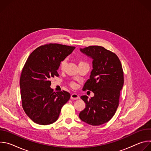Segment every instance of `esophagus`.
<instances>
[{
    "label": "esophagus",
    "mask_w": 151,
    "mask_h": 151,
    "mask_svg": "<svg viewBox=\"0 0 151 151\" xmlns=\"http://www.w3.org/2000/svg\"><path fill=\"white\" fill-rule=\"evenodd\" d=\"M71 99L72 100H78V99H79L80 97L79 96L78 94H76V93H73L71 94Z\"/></svg>",
    "instance_id": "1"
}]
</instances>
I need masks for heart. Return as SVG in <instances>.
<instances>
[{
  "instance_id": "1",
  "label": "heart",
  "mask_w": 151,
  "mask_h": 151,
  "mask_svg": "<svg viewBox=\"0 0 151 151\" xmlns=\"http://www.w3.org/2000/svg\"><path fill=\"white\" fill-rule=\"evenodd\" d=\"M86 64V63L83 61H82V60H79V65H81V64ZM66 64H67V60L66 59H64L63 60H62L60 63V68L61 70H64V69H65L66 68ZM70 86L72 88H75L76 87V85L75 82H72L70 83Z\"/></svg>"
}]
</instances>
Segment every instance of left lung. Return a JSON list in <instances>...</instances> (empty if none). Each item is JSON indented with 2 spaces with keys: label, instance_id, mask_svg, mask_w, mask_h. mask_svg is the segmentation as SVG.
<instances>
[{
  "label": "left lung",
  "instance_id": "1",
  "mask_svg": "<svg viewBox=\"0 0 151 151\" xmlns=\"http://www.w3.org/2000/svg\"><path fill=\"white\" fill-rule=\"evenodd\" d=\"M80 51L91 57L93 70L83 90H90L94 96L88 99L82 96L85 108L79 113V118L91 125L108 122L115 115L119 105L120 91L124 85V73L118 56L100 46H90Z\"/></svg>",
  "mask_w": 151,
  "mask_h": 151
}]
</instances>
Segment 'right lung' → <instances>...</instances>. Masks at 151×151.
Returning <instances> with one entry per match:
<instances>
[{
	"instance_id": "add662e5",
	"label": "right lung",
	"mask_w": 151,
	"mask_h": 151,
	"mask_svg": "<svg viewBox=\"0 0 151 151\" xmlns=\"http://www.w3.org/2000/svg\"><path fill=\"white\" fill-rule=\"evenodd\" d=\"M75 47L49 44L35 50L28 57L19 80L23 108L35 123L45 125L55 122L61 109L70 97L66 91L54 92L50 79L58 76L62 60Z\"/></svg>"
}]
</instances>
